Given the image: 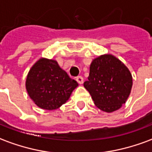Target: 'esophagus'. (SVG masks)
Here are the masks:
<instances>
[{"label": "esophagus", "mask_w": 152, "mask_h": 152, "mask_svg": "<svg viewBox=\"0 0 152 152\" xmlns=\"http://www.w3.org/2000/svg\"><path fill=\"white\" fill-rule=\"evenodd\" d=\"M76 81L79 83V84H80V85H81V84H83V82H84V79H83L82 76H79L76 77Z\"/></svg>", "instance_id": "obj_1"}]
</instances>
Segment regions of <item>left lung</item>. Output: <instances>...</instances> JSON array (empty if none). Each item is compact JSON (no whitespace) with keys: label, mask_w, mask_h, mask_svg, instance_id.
<instances>
[{"label":"left lung","mask_w":152,"mask_h":152,"mask_svg":"<svg viewBox=\"0 0 152 152\" xmlns=\"http://www.w3.org/2000/svg\"><path fill=\"white\" fill-rule=\"evenodd\" d=\"M133 79L129 70L112 54L93 60L84 86L100 110L112 112L121 108L130 94Z\"/></svg>","instance_id":"left-lung-1"}]
</instances>
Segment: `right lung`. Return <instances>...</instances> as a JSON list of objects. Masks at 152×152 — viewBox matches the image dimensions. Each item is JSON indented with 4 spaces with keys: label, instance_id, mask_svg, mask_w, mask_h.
I'll list each match as a JSON object with an SVG mask.
<instances>
[{
    "label": "right lung",
    "instance_id": "obj_1",
    "mask_svg": "<svg viewBox=\"0 0 152 152\" xmlns=\"http://www.w3.org/2000/svg\"><path fill=\"white\" fill-rule=\"evenodd\" d=\"M78 86L57 61L40 58L29 71L26 89L35 104L45 110H55L68 100Z\"/></svg>",
    "mask_w": 152,
    "mask_h": 152
}]
</instances>
